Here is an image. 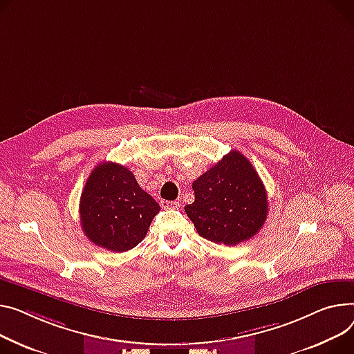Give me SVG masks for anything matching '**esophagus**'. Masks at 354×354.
I'll use <instances>...</instances> for the list:
<instances>
[{
    "instance_id": "esophagus-1",
    "label": "esophagus",
    "mask_w": 354,
    "mask_h": 354,
    "mask_svg": "<svg viewBox=\"0 0 354 354\" xmlns=\"http://www.w3.org/2000/svg\"><path fill=\"white\" fill-rule=\"evenodd\" d=\"M178 206H179V202H176V201H160L162 209H175Z\"/></svg>"
}]
</instances>
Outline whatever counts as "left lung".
<instances>
[{"instance_id": "8db88e82", "label": "left lung", "mask_w": 354, "mask_h": 354, "mask_svg": "<svg viewBox=\"0 0 354 354\" xmlns=\"http://www.w3.org/2000/svg\"><path fill=\"white\" fill-rule=\"evenodd\" d=\"M195 202L185 206L199 236L226 246L246 242L268 216L265 185L245 155L230 151L194 183Z\"/></svg>"}]
</instances>
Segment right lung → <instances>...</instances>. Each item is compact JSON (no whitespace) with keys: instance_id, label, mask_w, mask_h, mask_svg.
Listing matches in <instances>:
<instances>
[{"instance_id":"1","label":"right lung","mask_w":354,"mask_h":354,"mask_svg":"<svg viewBox=\"0 0 354 354\" xmlns=\"http://www.w3.org/2000/svg\"><path fill=\"white\" fill-rule=\"evenodd\" d=\"M160 210L124 165L102 162L86 179L80 201L85 236L111 252H127L142 242Z\"/></svg>"}]
</instances>
